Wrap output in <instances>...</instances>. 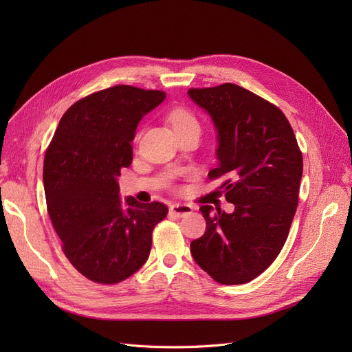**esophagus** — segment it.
<instances>
[{
  "label": "esophagus",
  "instance_id": "esophagus-1",
  "mask_svg": "<svg viewBox=\"0 0 352 352\" xmlns=\"http://www.w3.org/2000/svg\"><path fill=\"white\" fill-rule=\"evenodd\" d=\"M170 211H171V214H174V215L181 218V217H186V215L191 214L194 211V208L191 206H188V204H173L170 207Z\"/></svg>",
  "mask_w": 352,
  "mask_h": 352
}]
</instances>
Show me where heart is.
Listing matches in <instances>:
<instances>
[{
  "label": "heart",
  "instance_id": "heart-1",
  "mask_svg": "<svg viewBox=\"0 0 352 352\" xmlns=\"http://www.w3.org/2000/svg\"><path fill=\"white\" fill-rule=\"evenodd\" d=\"M168 121L173 125L174 131H182L186 128H191V126H198V121L194 117L192 113H190L188 109L186 108H175L173 109L171 113L168 114Z\"/></svg>",
  "mask_w": 352,
  "mask_h": 352
}]
</instances>
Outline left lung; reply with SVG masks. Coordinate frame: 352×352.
Listing matches in <instances>:
<instances>
[{
  "instance_id": "8db88e82",
  "label": "left lung",
  "mask_w": 352,
  "mask_h": 352,
  "mask_svg": "<svg viewBox=\"0 0 352 352\" xmlns=\"http://www.w3.org/2000/svg\"><path fill=\"white\" fill-rule=\"evenodd\" d=\"M188 97L210 116L217 133L211 179L224 178L227 214L199 210L207 231L191 243L194 261L226 285L245 284L283 250L298 206L302 154L283 111L254 92L226 82L191 88Z\"/></svg>"
}]
</instances>
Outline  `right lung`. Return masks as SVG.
<instances>
[{
    "label": "right lung",
    "mask_w": 352,
    "mask_h": 352,
    "mask_svg": "<svg viewBox=\"0 0 352 352\" xmlns=\"http://www.w3.org/2000/svg\"><path fill=\"white\" fill-rule=\"evenodd\" d=\"M162 91L116 85L94 92L63 116L44 158V190L52 226L69 263L88 280L116 284L148 260L161 202L121 201L120 170L133 162L131 142Z\"/></svg>",
    "instance_id": "1"
}]
</instances>
